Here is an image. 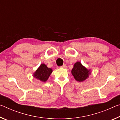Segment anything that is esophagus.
<instances>
[{
  "label": "esophagus",
  "mask_w": 120,
  "mask_h": 120,
  "mask_svg": "<svg viewBox=\"0 0 120 120\" xmlns=\"http://www.w3.org/2000/svg\"><path fill=\"white\" fill-rule=\"evenodd\" d=\"M61 68H67V66H66V64H64L63 66L61 67Z\"/></svg>",
  "instance_id": "1"
}]
</instances>
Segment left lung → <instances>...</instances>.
Returning <instances> with one entry per match:
<instances>
[{
    "label": "left lung",
    "instance_id": "1",
    "mask_svg": "<svg viewBox=\"0 0 120 120\" xmlns=\"http://www.w3.org/2000/svg\"><path fill=\"white\" fill-rule=\"evenodd\" d=\"M71 74L75 80L82 82L89 77L91 74V70L84 67L79 61H77L74 64Z\"/></svg>",
    "mask_w": 120,
    "mask_h": 120
}]
</instances>
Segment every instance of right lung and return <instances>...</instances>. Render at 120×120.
<instances>
[{
	"mask_svg": "<svg viewBox=\"0 0 120 120\" xmlns=\"http://www.w3.org/2000/svg\"><path fill=\"white\" fill-rule=\"evenodd\" d=\"M53 70L52 68L47 67L44 64H41L33 74V76L38 80L45 82L48 79Z\"/></svg>",
	"mask_w": 120,
	"mask_h": 120,
	"instance_id": "1",
	"label": "right lung"
}]
</instances>
